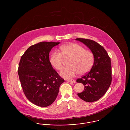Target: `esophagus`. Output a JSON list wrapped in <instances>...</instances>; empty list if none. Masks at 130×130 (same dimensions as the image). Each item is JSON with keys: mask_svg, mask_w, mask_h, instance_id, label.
<instances>
[{"mask_svg": "<svg viewBox=\"0 0 130 130\" xmlns=\"http://www.w3.org/2000/svg\"><path fill=\"white\" fill-rule=\"evenodd\" d=\"M67 81H68V82L75 83V80H73V79H68V80H67Z\"/></svg>", "mask_w": 130, "mask_h": 130, "instance_id": "1", "label": "esophagus"}]
</instances>
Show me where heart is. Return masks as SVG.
Returning <instances> with one entry per match:
<instances>
[{
    "mask_svg": "<svg viewBox=\"0 0 130 130\" xmlns=\"http://www.w3.org/2000/svg\"><path fill=\"white\" fill-rule=\"evenodd\" d=\"M60 49L62 54L57 51L53 52L50 57V63L56 69L61 70L63 67V58L70 59V67L64 69L60 72L62 77L69 79L78 73L85 74L92 67L94 62L93 53L82 46L71 43L62 46Z\"/></svg>",
    "mask_w": 130,
    "mask_h": 130,
    "instance_id": "b5f03b06",
    "label": "heart"
}]
</instances>
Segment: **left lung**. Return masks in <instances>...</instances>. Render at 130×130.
I'll return each mask as SVG.
<instances>
[{"label": "left lung", "instance_id": "1", "mask_svg": "<svg viewBox=\"0 0 130 130\" xmlns=\"http://www.w3.org/2000/svg\"><path fill=\"white\" fill-rule=\"evenodd\" d=\"M91 50L94 56L91 70L76 82L82 83L84 91L77 93L81 99L88 102L96 101L102 98L111 84V58L105 49L95 41L89 39L76 38Z\"/></svg>", "mask_w": 130, "mask_h": 130}]
</instances>
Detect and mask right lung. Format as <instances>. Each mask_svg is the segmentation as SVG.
I'll use <instances>...</instances> for the list:
<instances>
[{"mask_svg":"<svg viewBox=\"0 0 130 130\" xmlns=\"http://www.w3.org/2000/svg\"><path fill=\"white\" fill-rule=\"evenodd\" d=\"M59 42H41L31 45L21 56L18 74L26 97L40 107H47L56 100L64 82L49 60L51 49Z\"/></svg>","mask_w":130,"mask_h":130,"instance_id":"right-lung-1","label":"right lung"}]
</instances>
